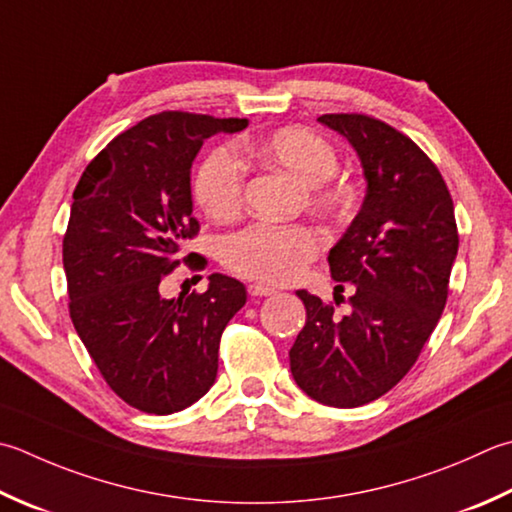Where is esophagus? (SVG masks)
Instances as JSON below:
<instances>
[{
    "instance_id": "34e87169",
    "label": "esophagus",
    "mask_w": 512,
    "mask_h": 512,
    "mask_svg": "<svg viewBox=\"0 0 512 512\" xmlns=\"http://www.w3.org/2000/svg\"><path fill=\"white\" fill-rule=\"evenodd\" d=\"M248 293L253 295V297H266V295H273L275 288L264 286V284H250L248 286Z\"/></svg>"
}]
</instances>
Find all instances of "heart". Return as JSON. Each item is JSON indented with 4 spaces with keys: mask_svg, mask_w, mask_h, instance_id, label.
Wrapping results in <instances>:
<instances>
[{
    "mask_svg": "<svg viewBox=\"0 0 512 512\" xmlns=\"http://www.w3.org/2000/svg\"><path fill=\"white\" fill-rule=\"evenodd\" d=\"M259 162L282 168L297 182L310 186V199L324 213L348 206L350 188L333 179L339 166L335 146L315 130L284 126L246 146ZM246 166L233 148H213L195 175V199L208 217L228 222L244 206ZM324 237L310 224H250L228 235L222 262L233 273L266 284L290 282L322 253Z\"/></svg>",
    "mask_w": 512,
    "mask_h": 512,
    "instance_id": "1",
    "label": "heart"
}]
</instances>
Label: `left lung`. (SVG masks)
<instances>
[{"label": "left lung", "mask_w": 512, "mask_h": 512, "mask_svg": "<svg viewBox=\"0 0 512 512\" xmlns=\"http://www.w3.org/2000/svg\"><path fill=\"white\" fill-rule=\"evenodd\" d=\"M319 122L353 144L368 188L328 255L335 282L353 284L350 313L337 317L333 304L297 290L306 326L290 348V370L315 402L355 408L415 366L444 313L459 233L444 177L413 139L364 113ZM335 290L344 293V284Z\"/></svg>", "instance_id": "left-lung-1"}]
</instances>
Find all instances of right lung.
<instances>
[{
    "instance_id": "1",
    "label": "right lung",
    "mask_w": 512,
    "mask_h": 512,
    "mask_svg": "<svg viewBox=\"0 0 512 512\" xmlns=\"http://www.w3.org/2000/svg\"><path fill=\"white\" fill-rule=\"evenodd\" d=\"M246 126L164 110L108 142L75 186L62 244L70 319L110 390L144 413H177L208 393L219 339L246 304L244 284L219 273L204 293L166 299L159 290L182 262L206 264L179 255L199 233L195 155L204 139Z\"/></svg>"
}]
</instances>
